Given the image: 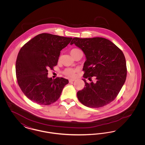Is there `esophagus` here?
Wrapping results in <instances>:
<instances>
[{"mask_svg":"<svg viewBox=\"0 0 145 145\" xmlns=\"http://www.w3.org/2000/svg\"><path fill=\"white\" fill-rule=\"evenodd\" d=\"M74 81H75V79H69V83L73 82H74Z\"/></svg>","mask_w":145,"mask_h":145,"instance_id":"1","label":"esophagus"}]
</instances>
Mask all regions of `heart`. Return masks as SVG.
Instances as JSON below:
<instances>
[{"label":"heart","instance_id":"heart-1","mask_svg":"<svg viewBox=\"0 0 145 145\" xmlns=\"http://www.w3.org/2000/svg\"><path fill=\"white\" fill-rule=\"evenodd\" d=\"M80 50L79 49L76 48H74L72 49L71 50V55H72L74 53H75L76 52ZM76 71L75 69H65L64 71V74L66 76H69L70 77H74L76 76Z\"/></svg>","mask_w":145,"mask_h":145}]
</instances>
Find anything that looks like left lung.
I'll use <instances>...</instances> for the list:
<instances>
[{"mask_svg": "<svg viewBox=\"0 0 145 145\" xmlns=\"http://www.w3.org/2000/svg\"><path fill=\"white\" fill-rule=\"evenodd\" d=\"M81 49L86 56L83 79L85 87L77 92L79 101L90 108H99L110 103L124 85L127 76L126 61L122 50L102 37L80 39L71 42ZM95 77L96 82H91ZM88 78L91 82H86Z\"/></svg>", "mask_w": 145, "mask_h": 145, "instance_id": "obj_1", "label": "left lung"}]
</instances>
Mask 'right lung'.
<instances>
[{"label": "right lung", "mask_w": 145, "mask_h": 145, "mask_svg": "<svg viewBox=\"0 0 145 145\" xmlns=\"http://www.w3.org/2000/svg\"><path fill=\"white\" fill-rule=\"evenodd\" d=\"M72 39L42 33L36 36L21 48L16 62L17 82L28 98L40 105H50L60 96L69 80L48 77V69L56 66L60 51Z\"/></svg>", "instance_id": "1"}]
</instances>
